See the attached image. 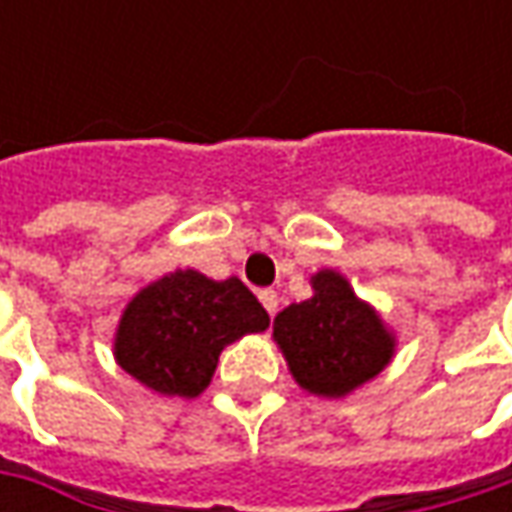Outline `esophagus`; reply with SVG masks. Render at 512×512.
Wrapping results in <instances>:
<instances>
[{
  "instance_id": "1",
  "label": "esophagus",
  "mask_w": 512,
  "mask_h": 512,
  "mask_svg": "<svg viewBox=\"0 0 512 512\" xmlns=\"http://www.w3.org/2000/svg\"><path fill=\"white\" fill-rule=\"evenodd\" d=\"M259 302L265 305V310L270 316H276V310H279V296H276V290H262V293H259Z\"/></svg>"
}]
</instances>
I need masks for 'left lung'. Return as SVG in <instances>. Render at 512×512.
Wrapping results in <instances>:
<instances>
[{"instance_id":"left-lung-1","label":"left lung","mask_w":512,"mask_h":512,"mask_svg":"<svg viewBox=\"0 0 512 512\" xmlns=\"http://www.w3.org/2000/svg\"><path fill=\"white\" fill-rule=\"evenodd\" d=\"M310 287V299L287 305L273 319V342L302 390L344 399L393 362L396 333L339 270L313 273Z\"/></svg>"}]
</instances>
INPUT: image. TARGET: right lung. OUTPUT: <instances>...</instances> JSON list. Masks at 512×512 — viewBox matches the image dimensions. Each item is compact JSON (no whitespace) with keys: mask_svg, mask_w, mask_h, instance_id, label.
Returning a JSON list of instances; mask_svg holds the SVG:
<instances>
[{"mask_svg":"<svg viewBox=\"0 0 512 512\" xmlns=\"http://www.w3.org/2000/svg\"><path fill=\"white\" fill-rule=\"evenodd\" d=\"M270 325L267 310L236 276L173 270L130 299L113 336V359L159 396L205 393L227 344Z\"/></svg>","mask_w":512,"mask_h":512,"instance_id":"1","label":"right lung"}]
</instances>
